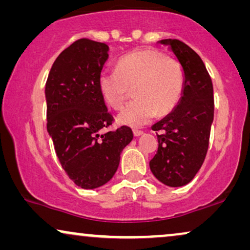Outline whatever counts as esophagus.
Masks as SVG:
<instances>
[{"instance_id": "esophagus-1", "label": "esophagus", "mask_w": 250, "mask_h": 250, "mask_svg": "<svg viewBox=\"0 0 250 250\" xmlns=\"http://www.w3.org/2000/svg\"><path fill=\"white\" fill-rule=\"evenodd\" d=\"M133 134H134V136H140L143 134V132L140 131V129H133Z\"/></svg>"}]
</instances>
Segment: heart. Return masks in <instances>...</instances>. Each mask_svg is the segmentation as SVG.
Instances as JSON below:
<instances>
[{
	"label": "heart",
	"instance_id": "b5f03b06",
	"mask_svg": "<svg viewBox=\"0 0 250 250\" xmlns=\"http://www.w3.org/2000/svg\"><path fill=\"white\" fill-rule=\"evenodd\" d=\"M184 70L174 58L157 49H142L123 57L117 69L99 75V90L104 100L114 109H121L131 88L134 98L118 115L122 124L140 127L157 114L167 115L176 107L184 90Z\"/></svg>",
	"mask_w": 250,
	"mask_h": 250
}]
</instances>
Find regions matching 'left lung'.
<instances>
[{"instance_id": "obj_1", "label": "left lung", "mask_w": 250, "mask_h": 250, "mask_svg": "<svg viewBox=\"0 0 250 250\" xmlns=\"http://www.w3.org/2000/svg\"><path fill=\"white\" fill-rule=\"evenodd\" d=\"M169 44L184 70L183 95L174 110L152 129L158 150L150 160L157 180L168 187L190 182L206 158L214 119V91L211 78L201 58L179 40H163Z\"/></svg>"}]
</instances>
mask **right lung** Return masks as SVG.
<instances>
[{"mask_svg":"<svg viewBox=\"0 0 250 250\" xmlns=\"http://www.w3.org/2000/svg\"><path fill=\"white\" fill-rule=\"evenodd\" d=\"M108 51L104 43L77 40L59 54L45 84L47 132L64 172L83 189L111 180L133 139L128 126L101 134L115 122L98 84Z\"/></svg>","mask_w":250,"mask_h":250,"instance_id":"right-lung-1","label":"right lung"}]
</instances>
